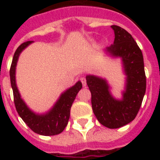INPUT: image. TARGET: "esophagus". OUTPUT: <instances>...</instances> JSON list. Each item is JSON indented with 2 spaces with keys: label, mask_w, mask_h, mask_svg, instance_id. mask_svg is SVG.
<instances>
[{
  "label": "esophagus",
  "mask_w": 160,
  "mask_h": 160,
  "mask_svg": "<svg viewBox=\"0 0 160 160\" xmlns=\"http://www.w3.org/2000/svg\"><path fill=\"white\" fill-rule=\"evenodd\" d=\"M80 80H81V82H82L83 86H84V87H85V86H86V80H85V78L82 77L81 79H80Z\"/></svg>",
  "instance_id": "1"
}]
</instances>
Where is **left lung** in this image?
<instances>
[{
	"instance_id": "8db88e82",
	"label": "left lung",
	"mask_w": 160,
	"mask_h": 160,
	"mask_svg": "<svg viewBox=\"0 0 160 160\" xmlns=\"http://www.w3.org/2000/svg\"><path fill=\"white\" fill-rule=\"evenodd\" d=\"M114 44L105 49V55L120 58L125 75L121 99L112 95L111 87L105 78L86 75L91 93V105L98 121L109 129H117L134 120L141 106L146 90L144 58L141 50L130 34L118 26H111Z\"/></svg>"
}]
</instances>
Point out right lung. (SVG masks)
<instances>
[{
    "label": "right lung",
    "mask_w": 160,
    "mask_h": 160,
    "mask_svg": "<svg viewBox=\"0 0 160 160\" xmlns=\"http://www.w3.org/2000/svg\"><path fill=\"white\" fill-rule=\"evenodd\" d=\"M33 41H26L21 44L16 49L10 69L11 85L14 95V103L18 114L23 119L31 130L35 133L45 136H51L60 134L67 125L70 114V108L78 92L82 88V83L80 80L75 85L65 90L60 95L55 105L46 113H36L21 98L16 85V70L19 56L25 49Z\"/></svg>",
    "instance_id": "right-lung-1"
}]
</instances>
